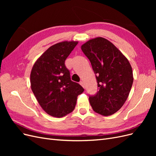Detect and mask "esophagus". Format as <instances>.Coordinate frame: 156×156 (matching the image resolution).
<instances>
[{"mask_svg":"<svg viewBox=\"0 0 156 156\" xmlns=\"http://www.w3.org/2000/svg\"><path fill=\"white\" fill-rule=\"evenodd\" d=\"M79 84H81V85L83 88H84V82H83V81H80V82H79Z\"/></svg>","mask_w":156,"mask_h":156,"instance_id":"1","label":"esophagus"}]
</instances>
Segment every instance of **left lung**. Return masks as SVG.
I'll return each mask as SVG.
<instances>
[{
	"label": "left lung",
	"instance_id": "1",
	"mask_svg": "<svg viewBox=\"0 0 156 156\" xmlns=\"http://www.w3.org/2000/svg\"><path fill=\"white\" fill-rule=\"evenodd\" d=\"M96 74L99 91L89 97L93 110L112 115L123 106L133 82V71L126 56L111 41L98 37L81 45Z\"/></svg>",
	"mask_w": 156,
	"mask_h": 156
}]
</instances>
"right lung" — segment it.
<instances>
[{
	"label": "right lung",
	"mask_w": 156,
	"mask_h": 156,
	"mask_svg": "<svg viewBox=\"0 0 156 156\" xmlns=\"http://www.w3.org/2000/svg\"><path fill=\"white\" fill-rule=\"evenodd\" d=\"M78 44L64 41L51 46L36 61L30 73L31 89L48 115L63 117L75 108L84 88L72 81L65 60Z\"/></svg>",
	"instance_id": "right-lung-1"
}]
</instances>
